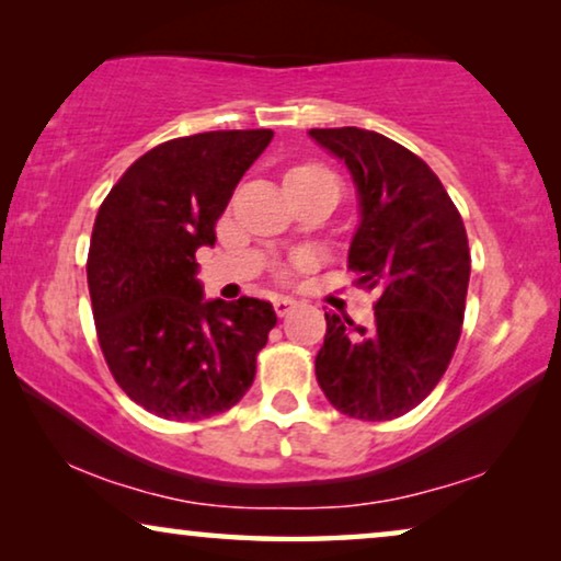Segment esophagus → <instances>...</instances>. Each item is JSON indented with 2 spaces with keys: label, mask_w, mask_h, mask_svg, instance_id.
I'll return each instance as SVG.
<instances>
[{
  "label": "esophagus",
  "mask_w": 561,
  "mask_h": 561,
  "mask_svg": "<svg viewBox=\"0 0 561 561\" xmlns=\"http://www.w3.org/2000/svg\"><path fill=\"white\" fill-rule=\"evenodd\" d=\"M296 301L290 296H275L273 298V309L278 317H286V313H290V309H294Z\"/></svg>",
  "instance_id": "obj_1"
}]
</instances>
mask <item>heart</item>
Returning a JSON list of instances; mask_svg holds the SVG:
<instances>
[{
    "label": "heart",
    "mask_w": 561,
    "mask_h": 561,
    "mask_svg": "<svg viewBox=\"0 0 561 561\" xmlns=\"http://www.w3.org/2000/svg\"><path fill=\"white\" fill-rule=\"evenodd\" d=\"M311 173H321V168H317V165H296L286 173V181L296 179V175H311Z\"/></svg>",
    "instance_id": "heart-1"
}]
</instances>
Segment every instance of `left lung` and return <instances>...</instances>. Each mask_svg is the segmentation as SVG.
<instances>
[{
  "mask_svg": "<svg viewBox=\"0 0 561 561\" xmlns=\"http://www.w3.org/2000/svg\"><path fill=\"white\" fill-rule=\"evenodd\" d=\"M355 181L359 225L347 265L378 290L375 324L324 313L317 380L344 416L390 421L447 370L465 319L470 248L457 206L419 156L359 127L309 129Z\"/></svg>",
  "mask_w": 561,
  "mask_h": 561,
  "instance_id": "8db88e82",
  "label": "left lung"
}]
</instances>
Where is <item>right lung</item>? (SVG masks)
Returning <instances> with one entry per match:
<instances>
[{"mask_svg": "<svg viewBox=\"0 0 561 561\" xmlns=\"http://www.w3.org/2000/svg\"><path fill=\"white\" fill-rule=\"evenodd\" d=\"M273 129H219L168 140L142 158L99 206L89 248V294L114 380L145 411L198 421L240 401L275 327L260 298H204L198 248Z\"/></svg>", "mask_w": 561, "mask_h": 561, "instance_id": "add662e5", "label": "right lung"}]
</instances>
